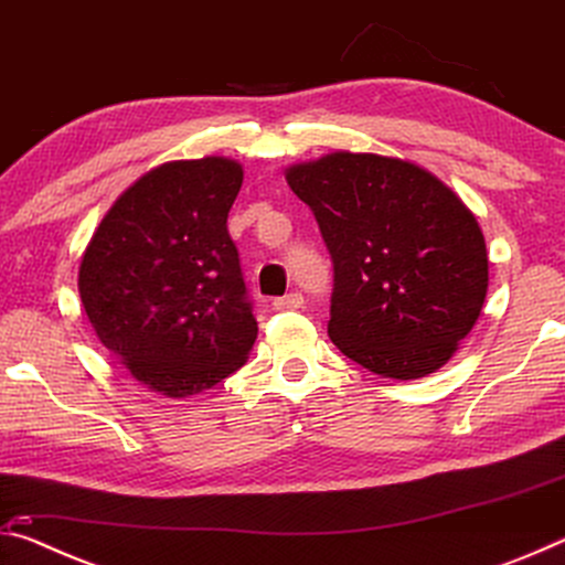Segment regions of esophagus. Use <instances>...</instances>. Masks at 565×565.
I'll list each match as a JSON object with an SVG mask.
<instances>
[{
  "instance_id": "obj_1",
  "label": "esophagus",
  "mask_w": 565,
  "mask_h": 565,
  "mask_svg": "<svg viewBox=\"0 0 565 565\" xmlns=\"http://www.w3.org/2000/svg\"><path fill=\"white\" fill-rule=\"evenodd\" d=\"M303 306V296L299 291H291L286 296H279V299H274V309L279 311H294V309H301Z\"/></svg>"
}]
</instances>
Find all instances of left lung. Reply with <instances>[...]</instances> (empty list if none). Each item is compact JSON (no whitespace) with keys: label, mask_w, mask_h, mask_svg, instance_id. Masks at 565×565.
I'll return each mask as SVG.
<instances>
[{"label":"left lung","mask_w":565,"mask_h":565,"mask_svg":"<svg viewBox=\"0 0 565 565\" xmlns=\"http://www.w3.org/2000/svg\"><path fill=\"white\" fill-rule=\"evenodd\" d=\"M286 181L331 254L329 337L343 356L401 381L441 369L489 289L483 234L461 199L408 161L349 151Z\"/></svg>","instance_id":"8db88e82"}]
</instances>
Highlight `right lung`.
I'll list each match as a JSON object with an SVG mask.
<instances>
[{
    "label": "right lung",
    "mask_w": 565,
    "mask_h": 565,
    "mask_svg": "<svg viewBox=\"0 0 565 565\" xmlns=\"http://www.w3.org/2000/svg\"><path fill=\"white\" fill-rule=\"evenodd\" d=\"M242 181V167L222 157L149 171L84 252L79 296L94 331L161 396L216 386L256 341L254 301L226 228Z\"/></svg>",
    "instance_id": "1"
}]
</instances>
